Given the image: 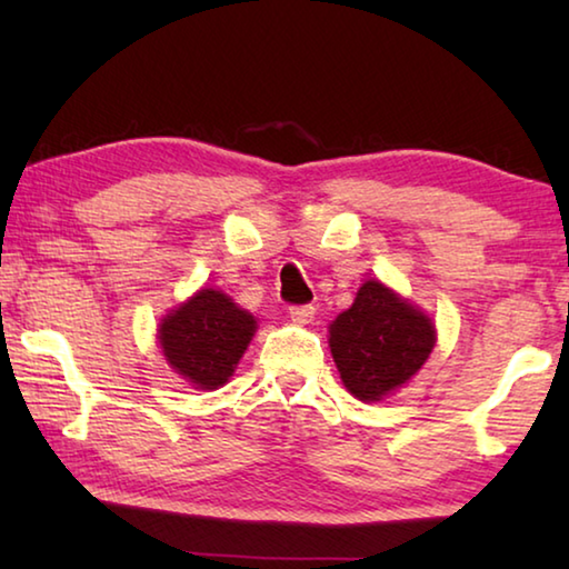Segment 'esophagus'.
Here are the masks:
<instances>
[{
    "label": "esophagus",
    "instance_id": "obj_1",
    "mask_svg": "<svg viewBox=\"0 0 569 569\" xmlns=\"http://www.w3.org/2000/svg\"><path fill=\"white\" fill-rule=\"evenodd\" d=\"M288 316H291L293 323H311L316 316V308L311 303H301V306H291L288 308Z\"/></svg>",
    "mask_w": 569,
    "mask_h": 569
}]
</instances>
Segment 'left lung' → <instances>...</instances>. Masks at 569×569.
<instances>
[{"label":"left lung","instance_id":"left-lung-1","mask_svg":"<svg viewBox=\"0 0 569 569\" xmlns=\"http://www.w3.org/2000/svg\"><path fill=\"white\" fill-rule=\"evenodd\" d=\"M329 346L346 389L361 401H379L429 359L435 326L383 283L366 281L331 323Z\"/></svg>","mask_w":569,"mask_h":569}]
</instances>
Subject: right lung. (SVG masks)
<instances>
[{
	"mask_svg": "<svg viewBox=\"0 0 569 569\" xmlns=\"http://www.w3.org/2000/svg\"><path fill=\"white\" fill-rule=\"evenodd\" d=\"M256 319L226 293L203 288L160 326V346L180 377L200 389H218L253 339Z\"/></svg>",
	"mask_w": 569,
	"mask_h": 569,
	"instance_id": "obj_1",
	"label": "right lung"
}]
</instances>
